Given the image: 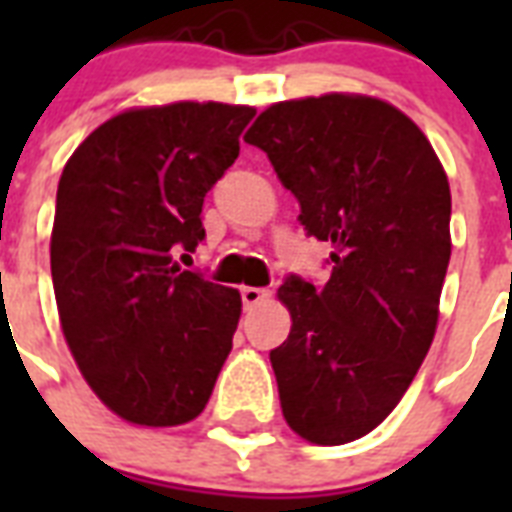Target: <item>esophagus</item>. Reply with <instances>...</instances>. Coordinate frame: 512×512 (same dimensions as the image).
Masks as SVG:
<instances>
[{"mask_svg": "<svg viewBox=\"0 0 512 512\" xmlns=\"http://www.w3.org/2000/svg\"><path fill=\"white\" fill-rule=\"evenodd\" d=\"M268 289H260V287H241V303H244V308L247 311H252V308H257V305L263 303V300H268Z\"/></svg>", "mask_w": 512, "mask_h": 512, "instance_id": "1", "label": "esophagus"}]
</instances>
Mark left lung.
Listing matches in <instances>:
<instances>
[{"label": "left lung", "mask_w": 512, "mask_h": 512, "mask_svg": "<svg viewBox=\"0 0 512 512\" xmlns=\"http://www.w3.org/2000/svg\"><path fill=\"white\" fill-rule=\"evenodd\" d=\"M300 201L308 236L332 241V276H287L292 329L271 364L284 420L321 446L388 417L436 335L452 193L422 130L390 103L321 95L265 108L244 135Z\"/></svg>", "instance_id": "left-lung-1"}]
</instances>
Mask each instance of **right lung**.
I'll return each mask as SVG.
<instances>
[{"mask_svg": "<svg viewBox=\"0 0 512 512\" xmlns=\"http://www.w3.org/2000/svg\"><path fill=\"white\" fill-rule=\"evenodd\" d=\"M252 116L225 103L132 108L100 124L60 175L50 241L60 327L122 420L191 422L231 353L239 292L175 255L207 236L204 196L236 162Z\"/></svg>", "mask_w": 512, "mask_h": 512, "instance_id": "obj_1", "label": "right lung"}]
</instances>
